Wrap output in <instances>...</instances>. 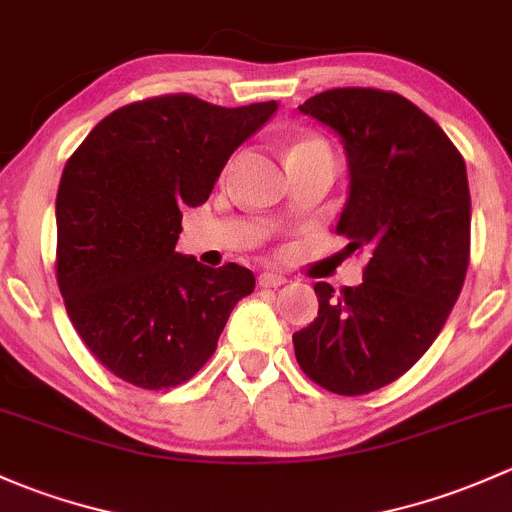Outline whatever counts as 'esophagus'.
<instances>
[{
  "label": "esophagus",
  "mask_w": 512,
  "mask_h": 512,
  "mask_svg": "<svg viewBox=\"0 0 512 512\" xmlns=\"http://www.w3.org/2000/svg\"><path fill=\"white\" fill-rule=\"evenodd\" d=\"M286 283V276H281V273L276 271H263L261 276H258V286L261 288H278Z\"/></svg>",
  "instance_id": "esophagus-1"
}]
</instances>
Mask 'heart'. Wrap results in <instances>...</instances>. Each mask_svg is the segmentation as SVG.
Masks as SVG:
<instances>
[{
  "label": "heart",
  "mask_w": 512,
  "mask_h": 512,
  "mask_svg": "<svg viewBox=\"0 0 512 512\" xmlns=\"http://www.w3.org/2000/svg\"><path fill=\"white\" fill-rule=\"evenodd\" d=\"M313 155L333 157L330 155V147L320 138H315V135H305V133L295 135L291 145H288V160H295V157H313Z\"/></svg>",
  "instance_id": "1"
}]
</instances>
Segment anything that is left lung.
I'll list each match as a JSON object with an SVG mask.
<instances>
[{"label":"left lung","mask_w":512,"mask_h":512,"mask_svg":"<svg viewBox=\"0 0 512 512\" xmlns=\"http://www.w3.org/2000/svg\"><path fill=\"white\" fill-rule=\"evenodd\" d=\"M298 110L345 142L350 199L335 231L370 261L357 288L315 283L318 318L293 335L295 360L328 392L360 397L412 370L458 300L471 258L466 162L399 93L333 88Z\"/></svg>","instance_id":"obj_1"}]
</instances>
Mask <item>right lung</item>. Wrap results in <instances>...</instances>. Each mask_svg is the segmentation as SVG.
I'll return each mask as SVG.
<instances>
[{
    "instance_id": "right-lung-1",
    "label": "right lung",
    "mask_w": 512,
    "mask_h": 512,
    "mask_svg": "<svg viewBox=\"0 0 512 512\" xmlns=\"http://www.w3.org/2000/svg\"><path fill=\"white\" fill-rule=\"evenodd\" d=\"M276 100L221 108L189 93L123 105L63 167L56 281L73 328L115 377L170 389L207 365L249 268L177 254L182 212L212 194L231 152Z\"/></svg>"
}]
</instances>
